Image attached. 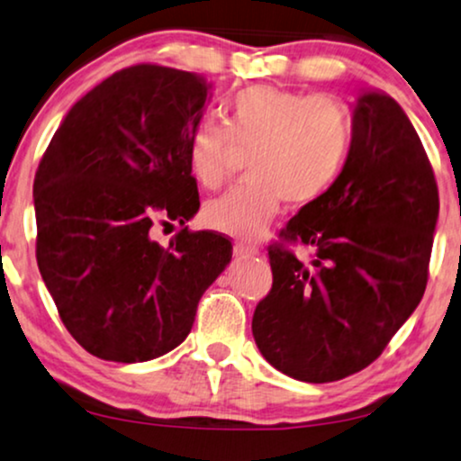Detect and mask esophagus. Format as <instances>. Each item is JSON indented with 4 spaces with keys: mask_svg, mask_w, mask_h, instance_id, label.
<instances>
[{
    "mask_svg": "<svg viewBox=\"0 0 461 461\" xmlns=\"http://www.w3.org/2000/svg\"><path fill=\"white\" fill-rule=\"evenodd\" d=\"M232 252H235L237 258H246V257H254V254H258V249L254 246H248V243H235Z\"/></svg>",
    "mask_w": 461,
    "mask_h": 461,
    "instance_id": "esophagus-1",
    "label": "esophagus"
}]
</instances>
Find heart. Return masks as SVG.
I'll return each instance as SVG.
<instances>
[{"mask_svg": "<svg viewBox=\"0 0 461 461\" xmlns=\"http://www.w3.org/2000/svg\"><path fill=\"white\" fill-rule=\"evenodd\" d=\"M235 143L252 149L246 184L204 204L209 229L252 241L276 218L282 198L301 207L327 194L352 145L348 106L329 95H308L274 85H254L232 95L226 123L203 119L187 140L194 177L215 190L230 170Z\"/></svg>", "mask_w": 461, "mask_h": 461, "instance_id": "obj_1", "label": "heart"}]
</instances>
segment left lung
Returning <instances> with one entry per match:
<instances>
[{
  "label": "left lung",
  "instance_id": "1",
  "mask_svg": "<svg viewBox=\"0 0 461 461\" xmlns=\"http://www.w3.org/2000/svg\"><path fill=\"white\" fill-rule=\"evenodd\" d=\"M438 207L411 119L384 92L359 94L342 173L282 232L314 248V260L269 248L274 286L252 318L260 355L303 383H333L378 359L425 293Z\"/></svg>",
  "mask_w": 461,
  "mask_h": 461
}]
</instances>
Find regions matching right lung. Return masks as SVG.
<instances>
[{"instance_id":"obj_1","label":"right lung","mask_w":461,"mask_h":461,"mask_svg":"<svg viewBox=\"0 0 461 461\" xmlns=\"http://www.w3.org/2000/svg\"><path fill=\"white\" fill-rule=\"evenodd\" d=\"M209 98L196 72L119 70L68 111L40 162L38 269L94 357L140 363L177 348L230 263L229 240L185 226L201 207L187 140ZM168 219L185 229L164 249L152 232Z\"/></svg>"}]
</instances>
